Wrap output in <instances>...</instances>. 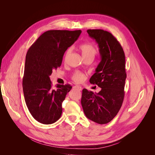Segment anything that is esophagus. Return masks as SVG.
<instances>
[{
    "mask_svg": "<svg viewBox=\"0 0 155 155\" xmlns=\"http://www.w3.org/2000/svg\"><path fill=\"white\" fill-rule=\"evenodd\" d=\"M74 87H75V88H76L77 89H78L79 91H81V90H82V88H81V86H79V85H76V86H74Z\"/></svg>",
    "mask_w": 155,
    "mask_h": 155,
    "instance_id": "obj_1",
    "label": "esophagus"
}]
</instances>
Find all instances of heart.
<instances>
[{
    "label": "heart",
    "instance_id": "heart-1",
    "mask_svg": "<svg viewBox=\"0 0 155 155\" xmlns=\"http://www.w3.org/2000/svg\"><path fill=\"white\" fill-rule=\"evenodd\" d=\"M78 48L80 50L83 58L92 57L94 58L97 54V50L95 48V46L89 43H84L81 44L80 45H79ZM70 51H71V49H68L66 53H65V56L68 55ZM85 74L79 71H76L72 75V79L76 83H81L85 79Z\"/></svg>",
    "mask_w": 155,
    "mask_h": 155
}]
</instances>
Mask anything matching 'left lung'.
<instances>
[{
    "instance_id": "obj_1",
    "label": "left lung",
    "mask_w": 155,
    "mask_h": 155,
    "mask_svg": "<svg viewBox=\"0 0 155 155\" xmlns=\"http://www.w3.org/2000/svg\"><path fill=\"white\" fill-rule=\"evenodd\" d=\"M100 48L101 61L90 83L101 88L98 93L83 88L81 105L85 116L94 122L106 124L118 114L125 92V56L122 46L114 36L104 30H88Z\"/></svg>"
}]
</instances>
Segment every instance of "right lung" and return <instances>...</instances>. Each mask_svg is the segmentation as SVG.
Masks as SVG:
<instances>
[{
	"label": "right lung",
	"mask_w": 155,
	"mask_h": 155,
	"mask_svg": "<svg viewBox=\"0 0 155 155\" xmlns=\"http://www.w3.org/2000/svg\"><path fill=\"white\" fill-rule=\"evenodd\" d=\"M81 33V30L46 31L28 50L22 88L26 106L39 123L51 124L62 114V103L71 90L69 84L52 87L50 76L62 63L63 55Z\"/></svg>",
	"instance_id": "1"
}]
</instances>
